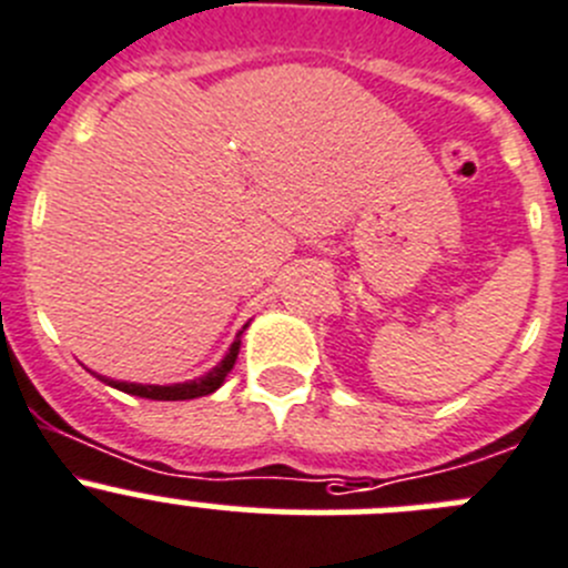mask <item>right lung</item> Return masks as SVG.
<instances>
[{
  "label": "right lung",
  "mask_w": 568,
  "mask_h": 568,
  "mask_svg": "<svg viewBox=\"0 0 568 568\" xmlns=\"http://www.w3.org/2000/svg\"><path fill=\"white\" fill-rule=\"evenodd\" d=\"M239 349H241V338L233 341V346H230L227 357H224L222 363H219L213 372H207L205 377L200 379H191V383H178V385H138V383H115V379H104V383H110L113 388L124 390V394H132V396H144V399H161V402H178V399H196V396H207L213 394V390L219 388V385L224 383V377L230 374V368L235 366V357H239Z\"/></svg>",
  "instance_id": "right-lung-1"
}]
</instances>
